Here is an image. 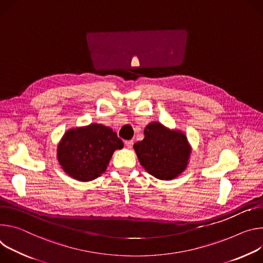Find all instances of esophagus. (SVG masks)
I'll return each mask as SVG.
<instances>
[{"label": "esophagus", "mask_w": 263, "mask_h": 263, "mask_svg": "<svg viewBox=\"0 0 263 263\" xmlns=\"http://www.w3.org/2000/svg\"><path fill=\"white\" fill-rule=\"evenodd\" d=\"M125 145L127 148H132L133 145H134V141L133 140H128V141H125Z\"/></svg>", "instance_id": "34e87169"}]
</instances>
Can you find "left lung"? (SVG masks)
<instances>
[{
	"instance_id": "8db88e82",
	"label": "left lung",
	"mask_w": 263,
	"mask_h": 263,
	"mask_svg": "<svg viewBox=\"0 0 263 263\" xmlns=\"http://www.w3.org/2000/svg\"><path fill=\"white\" fill-rule=\"evenodd\" d=\"M144 135L134 148L145 170L160 180H172L185 170L190 147L184 134L153 122L145 127Z\"/></svg>"
}]
</instances>
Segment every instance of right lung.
<instances>
[{
  "label": "right lung",
  "instance_id": "1",
  "mask_svg": "<svg viewBox=\"0 0 263 263\" xmlns=\"http://www.w3.org/2000/svg\"><path fill=\"white\" fill-rule=\"evenodd\" d=\"M122 147L111 128L94 123L68 130L58 145L57 159L70 177L89 182L105 172L112 153Z\"/></svg>",
  "mask_w": 263,
  "mask_h": 263
}]
</instances>
